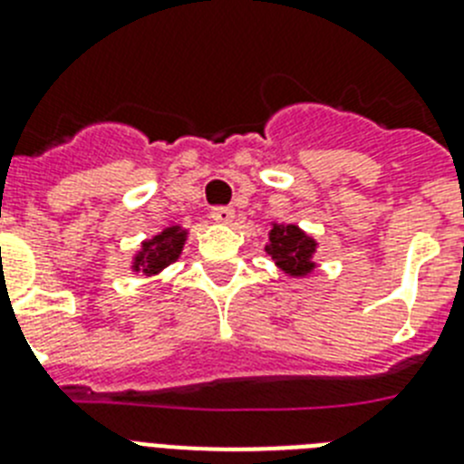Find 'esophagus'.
<instances>
[{
	"mask_svg": "<svg viewBox=\"0 0 464 464\" xmlns=\"http://www.w3.org/2000/svg\"><path fill=\"white\" fill-rule=\"evenodd\" d=\"M211 218L216 220V223L229 225V223H232V218H235V208H232V207H213L211 208Z\"/></svg>",
	"mask_w": 464,
	"mask_h": 464,
	"instance_id": "obj_1",
	"label": "esophagus"
}]
</instances>
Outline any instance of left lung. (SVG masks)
I'll return each mask as SVG.
<instances>
[{
    "mask_svg": "<svg viewBox=\"0 0 464 464\" xmlns=\"http://www.w3.org/2000/svg\"><path fill=\"white\" fill-rule=\"evenodd\" d=\"M315 239L297 225H272L269 229V244L265 246L267 256L276 262V267L288 276H309L315 269L314 253Z\"/></svg>",
    "mask_w": 464,
    "mask_h": 464,
    "instance_id": "obj_1",
    "label": "left lung"
}]
</instances>
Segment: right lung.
Here are the masks:
<instances>
[{"label": "right lung", "instance_id": "right-lung-1", "mask_svg": "<svg viewBox=\"0 0 464 464\" xmlns=\"http://www.w3.org/2000/svg\"><path fill=\"white\" fill-rule=\"evenodd\" d=\"M186 237L188 232L181 225H171V227L162 229V232L155 235L153 239L143 241L141 251L134 256L132 269L134 272L146 274V276L160 274L165 267H169L171 262H176L181 257Z\"/></svg>", "mask_w": 464, "mask_h": 464}]
</instances>
